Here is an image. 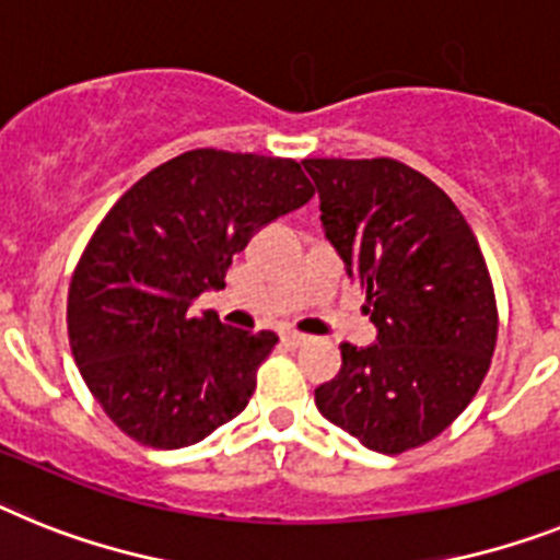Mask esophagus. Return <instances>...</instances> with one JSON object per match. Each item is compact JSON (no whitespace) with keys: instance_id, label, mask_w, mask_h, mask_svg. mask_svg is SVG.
Here are the masks:
<instances>
[{"instance_id":"obj_1","label":"esophagus","mask_w":560,"mask_h":560,"mask_svg":"<svg viewBox=\"0 0 560 560\" xmlns=\"http://www.w3.org/2000/svg\"><path fill=\"white\" fill-rule=\"evenodd\" d=\"M281 340H284L287 347H304V343H307V335H301V332H295V329H287L284 335H281Z\"/></svg>"}]
</instances>
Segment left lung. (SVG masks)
Returning <instances> with one entry per match:
<instances>
[{
	"instance_id": "left-lung-1",
	"label": "left lung",
	"mask_w": 560,
	"mask_h": 560,
	"mask_svg": "<svg viewBox=\"0 0 560 560\" xmlns=\"http://www.w3.org/2000/svg\"><path fill=\"white\" fill-rule=\"evenodd\" d=\"M301 163L377 327L372 347H340L315 406L366 448H420L468 408L493 358L499 313L479 242L448 194L400 160Z\"/></svg>"
}]
</instances>
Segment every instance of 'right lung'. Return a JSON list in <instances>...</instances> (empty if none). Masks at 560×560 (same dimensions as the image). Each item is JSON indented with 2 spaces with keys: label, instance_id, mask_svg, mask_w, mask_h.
<instances>
[{
  "label": "right lung",
  "instance_id": "add662e5",
  "mask_svg": "<svg viewBox=\"0 0 560 560\" xmlns=\"http://www.w3.org/2000/svg\"><path fill=\"white\" fill-rule=\"evenodd\" d=\"M313 194L295 160L194 149L109 208L72 273L67 335L86 388L126 436L186 448L245 411L279 338L194 315L191 301L225 287L253 233Z\"/></svg>",
  "mask_w": 560,
  "mask_h": 560
}]
</instances>
